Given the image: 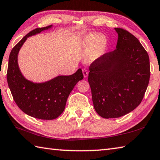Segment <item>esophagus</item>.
I'll return each mask as SVG.
<instances>
[{
  "mask_svg": "<svg viewBox=\"0 0 160 160\" xmlns=\"http://www.w3.org/2000/svg\"><path fill=\"white\" fill-rule=\"evenodd\" d=\"M88 70H87L86 68H83L82 69V73H83V75H84V78H87L88 77Z\"/></svg>",
  "mask_w": 160,
  "mask_h": 160,
  "instance_id": "obj_1",
  "label": "esophagus"
}]
</instances>
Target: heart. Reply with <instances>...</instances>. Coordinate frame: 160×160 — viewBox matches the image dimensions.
Segmentation results:
<instances>
[{
  "label": "heart",
  "instance_id": "obj_1",
  "mask_svg": "<svg viewBox=\"0 0 160 160\" xmlns=\"http://www.w3.org/2000/svg\"><path fill=\"white\" fill-rule=\"evenodd\" d=\"M106 47V39L97 34H90L85 37L82 43L83 51L87 54L94 51V56L101 54Z\"/></svg>",
  "mask_w": 160,
  "mask_h": 160
}]
</instances>
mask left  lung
I'll return each mask as SVG.
<instances>
[{"instance_id": "8db88e82", "label": "left lung", "mask_w": 160, "mask_h": 160, "mask_svg": "<svg viewBox=\"0 0 160 160\" xmlns=\"http://www.w3.org/2000/svg\"><path fill=\"white\" fill-rule=\"evenodd\" d=\"M116 48L90 66V84L94 109L104 118H118L141 103L150 76L148 52L138 39L122 28Z\"/></svg>"}]
</instances>
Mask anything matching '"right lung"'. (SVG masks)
<instances>
[{"label":"right lung","mask_w":160,"mask_h":160,"mask_svg":"<svg viewBox=\"0 0 160 160\" xmlns=\"http://www.w3.org/2000/svg\"><path fill=\"white\" fill-rule=\"evenodd\" d=\"M51 27L33 29L13 47L10 53L7 72L8 84L16 104L26 114L43 120L55 119L63 113L70 93L78 81L83 79L80 68L71 75H59L42 83L32 82L21 73L18 55L22 46L29 37Z\"/></svg>","instance_id":"right-lung-1"}]
</instances>
